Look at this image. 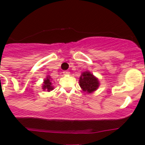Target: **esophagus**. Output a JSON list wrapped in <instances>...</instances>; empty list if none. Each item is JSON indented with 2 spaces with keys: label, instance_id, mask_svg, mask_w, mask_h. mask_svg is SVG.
<instances>
[{
  "label": "esophagus",
  "instance_id": "esophagus-1",
  "mask_svg": "<svg viewBox=\"0 0 145 145\" xmlns=\"http://www.w3.org/2000/svg\"><path fill=\"white\" fill-rule=\"evenodd\" d=\"M63 74H69L70 72H69V71H63Z\"/></svg>",
  "mask_w": 145,
  "mask_h": 145
}]
</instances>
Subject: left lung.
<instances>
[{
	"label": "left lung",
	"mask_w": 145,
	"mask_h": 145,
	"mask_svg": "<svg viewBox=\"0 0 145 145\" xmlns=\"http://www.w3.org/2000/svg\"><path fill=\"white\" fill-rule=\"evenodd\" d=\"M99 81L88 71L82 73L80 78V86L84 91L91 93L99 87Z\"/></svg>",
	"instance_id": "1"
}]
</instances>
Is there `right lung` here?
Instances as JSON below:
<instances>
[{
	"mask_svg": "<svg viewBox=\"0 0 145 145\" xmlns=\"http://www.w3.org/2000/svg\"><path fill=\"white\" fill-rule=\"evenodd\" d=\"M43 87H42V89L46 90L47 89L48 91H52L53 89V87L52 86V82H51V80H50L49 77H47L46 80H44V84H43Z\"/></svg>",
	"mask_w": 145,
	"mask_h": 145,
	"instance_id": "1",
	"label": "right lung"
}]
</instances>
